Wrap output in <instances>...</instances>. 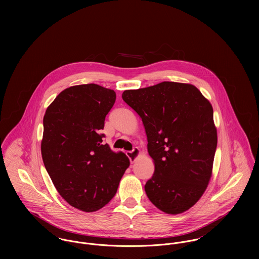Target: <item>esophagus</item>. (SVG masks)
<instances>
[{
	"mask_svg": "<svg viewBox=\"0 0 259 259\" xmlns=\"http://www.w3.org/2000/svg\"><path fill=\"white\" fill-rule=\"evenodd\" d=\"M140 155H141V150L139 148H135L132 151L127 152V156H128L132 163L135 162L140 157Z\"/></svg>",
	"mask_w": 259,
	"mask_h": 259,
	"instance_id": "obj_1",
	"label": "esophagus"
}]
</instances>
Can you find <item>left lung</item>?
<instances>
[{
    "instance_id": "8db88e82",
    "label": "left lung",
    "mask_w": 259,
    "mask_h": 259,
    "mask_svg": "<svg viewBox=\"0 0 259 259\" xmlns=\"http://www.w3.org/2000/svg\"><path fill=\"white\" fill-rule=\"evenodd\" d=\"M148 137L154 172L145 185L148 199L167 214H180L202 196L212 176L218 131L209 101L193 84L162 81L126 90Z\"/></svg>"
}]
</instances>
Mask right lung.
<instances>
[{"instance_id": "obj_1", "label": "right lung", "mask_w": 259, "mask_h": 259, "mask_svg": "<svg viewBox=\"0 0 259 259\" xmlns=\"http://www.w3.org/2000/svg\"><path fill=\"white\" fill-rule=\"evenodd\" d=\"M115 92L96 83L61 92L44 115L45 167L60 195L74 208L94 212L114 196L128 157L103 144L105 118Z\"/></svg>"}]
</instances>
